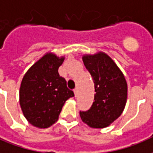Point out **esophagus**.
Instances as JSON below:
<instances>
[{"instance_id":"34e87169","label":"esophagus","mask_w":153,"mask_h":153,"mask_svg":"<svg viewBox=\"0 0 153 153\" xmlns=\"http://www.w3.org/2000/svg\"><path fill=\"white\" fill-rule=\"evenodd\" d=\"M74 95H75V97L78 96V94H79V89H78V88H74Z\"/></svg>"}]
</instances>
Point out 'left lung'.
<instances>
[{
	"label": "left lung",
	"mask_w": 153,
	"mask_h": 153,
	"mask_svg": "<svg viewBox=\"0 0 153 153\" xmlns=\"http://www.w3.org/2000/svg\"><path fill=\"white\" fill-rule=\"evenodd\" d=\"M92 75L96 94L90 109L80 111V117L92 128H105L118 118L127 100V83L122 72L106 54L83 57Z\"/></svg>",
	"instance_id": "1"
}]
</instances>
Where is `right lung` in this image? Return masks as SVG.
Listing matches in <instances>:
<instances>
[{"instance_id":"right-lung-1","label":"right lung","mask_w":153,"mask_h":153,"mask_svg":"<svg viewBox=\"0 0 153 153\" xmlns=\"http://www.w3.org/2000/svg\"><path fill=\"white\" fill-rule=\"evenodd\" d=\"M64 58L46 54L27 71L19 89V103L25 118L33 126L48 128L57 121L67 99L74 97L58 69Z\"/></svg>"}]
</instances>
